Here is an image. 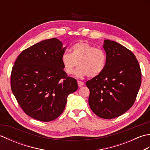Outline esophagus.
Wrapping results in <instances>:
<instances>
[{
	"label": "esophagus",
	"instance_id": "esophagus-1",
	"mask_svg": "<svg viewBox=\"0 0 150 150\" xmlns=\"http://www.w3.org/2000/svg\"><path fill=\"white\" fill-rule=\"evenodd\" d=\"M77 83H78V86H79V87H82V86H84V82L79 81L77 82Z\"/></svg>",
	"mask_w": 150,
	"mask_h": 150
}]
</instances>
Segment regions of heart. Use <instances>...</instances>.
I'll use <instances>...</instances> for the list:
<instances>
[{
    "mask_svg": "<svg viewBox=\"0 0 150 150\" xmlns=\"http://www.w3.org/2000/svg\"><path fill=\"white\" fill-rule=\"evenodd\" d=\"M61 61L65 72L71 75L74 69L78 77L88 75L89 77H95L104 71L106 65V55L104 50L89 43L79 42L73 44L71 53L64 52L61 57Z\"/></svg>",
    "mask_w": 150,
    "mask_h": 150,
    "instance_id": "1",
    "label": "heart"
}]
</instances>
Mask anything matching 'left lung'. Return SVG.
Listing matches in <instances>:
<instances>
[{"label":"left lung","mask_w":150,"mask_h":150,"mask_svg":"<svg viewBox=\"0 0 150 150\" xmlns=\"http://www.w3.org/2000/svg\"><path fill=\"white\" fill-rule=\"evenodd\" d=\"M106 65L99 75L86 82L88 103L98 117L111 119L134 104L141 84V70L134 54L119 43L104 40Z\"/></svg>","instance_id":"1"}]
</instances>
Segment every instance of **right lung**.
<instances>
[{
	"mask_svg": "<svg viewBox=\"0 0 150 150\" xmlns=\"http://www.w3.org/2000/svg\"><path fill=\"white\" fill-rule=\"evenodd\" d=\"M66 47L55 38L22 51L13 66L11 88L22 109L33 119L49 122L64 110L67 98L78 89L76 79L64 71Z\"/></svg>",
	"mask_w": 150,
	"mask_h": 150,
	"instance_id": "1",
	"label": "right lung"
}]
</instances>
